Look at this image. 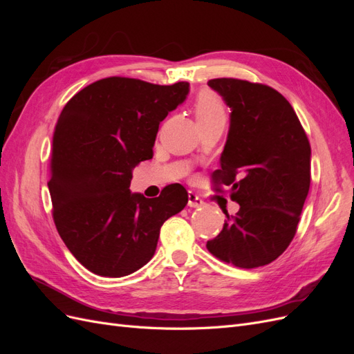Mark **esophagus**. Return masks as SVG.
Listing matches in <instances>:
<instances>
[{
  "label": "esophagus",
  "mask_w": 354,
  "mask_h": 354,
  "mask_svg": "<svg viewBox=\"0 0 354 354\" xmlns=\"http://www.w3.org/2000/svg\"><path fill=\"white\" fill-rule=\"evenodd\" d=\"M187 205L190 208H198V207H202L203 205V201L195 194V192H189V201H187Z\"/></svg>",
  "instance_id": "obj_1"
}]
</instances>
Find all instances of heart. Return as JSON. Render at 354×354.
Here are the masks:
<instances>
[{
    "instance_id": "b5f03b06",
    "label": "heart",
    "mask_w": 354,
    "mask_h": 354,
    "mask_svg": "<svg viewBox=\"0 0 354 354\" xmlns=\"http://www.w3.org/2000/svg\"><path fill=\"white\" fill-rule=\"evenodd\" d=\"M195 112L196 120H209V118L217 116H226V109L224 104L217 94L212 91H202L195 103Z\"/></svg>"
}]
</instances>
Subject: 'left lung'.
Segmentation results:
<instances>
[{
    "label": "left lung",
    "instance_id": "1",
    "mask_svg": "<svg viewBox=\"0 0 354 354\" xmlns=\"http://www.w3.org/2000/svg\"><path fill=\"white\" fill-rule=\"evenodd\" d=\"M230 108V127L214 183L230 186L241 208L226 214L207 242L217 259L242 269L276 260L295 236L310 189L308 138L292 106L272 87L233 78L209 80Z\"/></svg>",
    "mask_w": 354,
    "mask_h": 354
}]
</instances>
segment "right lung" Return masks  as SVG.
<instances>
[{"instance_id": "1", "label": "right lung", "mask_w": 354, "mask_h": 354, "mask_svg": "<svg viewBox=\"0 0 354 354\" xmlns=\"http://www.w3.org/2000/svg\"><path fill=\"white\" fill-rule=\"evenodd\" d=\"M189 82L156 85L111 77L77 93L53 137L48 190L60 238L85 269L122 277L151 261L164 221L186 207L181 185L158 198L131 194L133 169L153 156L159 124Z\"/></svg>"}]
</instances>
